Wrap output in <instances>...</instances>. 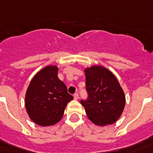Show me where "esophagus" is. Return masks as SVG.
Masks as SVG:
<instances>
[{
	"mask_svg": "<svg viewBox=\"0 0 153 153\" xmlns=\"http://www.w3.org/2000/svg\"><path fill=\"white\" fill-rule=\"evenodd\" d=\"M73 97H74V100H78V98H79V95H78V93H75Z\"/></svg>",
	"mask_w": 153,
	"mask_h": 153,
	"instance_id": "obj_1",
	"label": "esophagus"
}]
</instances>
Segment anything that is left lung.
<instances>
[{
  "label": "left lung",
  "mask_w": 153,
  "mask_h": 153,
  "mask_svg": "<svg viewBox=\"0 0 153 153\" xmlns=\"http://www.w3.org/2000/svg\"><path fill=\"white\" fill-rule=\"evenodd\" d=\"M88 99L80 100L88 119L99 126L112 125L119 119L125 106V96L113 73L102 66L86 68Z\"/></svg>",
  "instance_id": "8db88e82"
}]
</instances>
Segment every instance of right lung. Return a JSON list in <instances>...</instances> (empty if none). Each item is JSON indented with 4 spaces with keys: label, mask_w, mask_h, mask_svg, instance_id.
Masks as SVG:
<instances>
[{
    "label": "right lung",
    "mask_w": 153,
    "mask_h": 153,
    "mask_svg": "<svg viewBox=\"0 0 153 153\" xmlns=\"http://www.w3.org/2000/svg\"><path fill=\"white\" fill-rule=\"evenodd\" d=\"M57 73V66H46L34 76L26 91V111L29 118L41 126L60 121L66 105L73 99Z\"/></svg>",
    "instance_id": "add662e5"
}]
</instances>
